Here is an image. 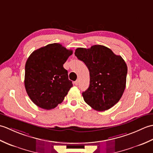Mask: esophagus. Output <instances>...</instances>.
I'll return each mask as SVG.
<instances>
[{
  "label": "esophagus",
  "mask_w": 153,
  "mask_h": 153,
  "mask_svg": "<svg viewBox=\"0 0 153 153\" xmlns=\"http://www.w3.org/2000/svg\"><path fill=\"white\" fill-rule=\"evenodd\" d=\"M78 83H79V80L77 79V80L76 81V82H74V84H75V85H78Z\"/></svg>",
  "instance_id": "obj_1"
}]
</instances>
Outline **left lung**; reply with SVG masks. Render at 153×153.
Returning a JSON list of instances; mask_svg holds the SVG:
<instances>
[{
    "instance_id": "8db88e82",
    "label": "left lung",
    "mask_w": 153,
    "mask_h": 153,
    "mask_svg": "<svg viewBox=\"0 0 153 153\" xmlns=\"http://www.w3.org/2000/svg\"><path fill=\"white\" fill-rule=\"evenodd\" d=\"M75 55L89 71V87L82 93L85 102L97 111L112 108L126 88L128 67L124 60L100 45L90 48H77Z\"/></svg>"
}]
</instances>
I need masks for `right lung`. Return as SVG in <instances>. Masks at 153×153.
<instances>
[{
	"mask_svg": "<svg viewBox=\"0 0 153 153\" xmlns=\"http://www.w3.org/2000/svg\"><path fill=\"white\" fill-rule=\"evenodd\" d=\"M72 53L61 44L53 43L34 51L27 58L25 88L37 106L51 110L64 100L73 84L63 64Z\"/></svg>",
	"mask_w": 153,
	"mask_h": 153,
	"instance_id": "1",
	"label": "right lung"
}]
</instances>
